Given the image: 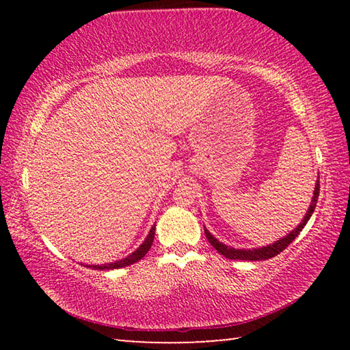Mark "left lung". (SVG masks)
<instances>
[{
  "label": "left lung",
  "instance_id": "1",
  "mask_svg": "<svg viewBox=\"0 0 350 350\" xmlns=\"http://www.w3.org/2000/svg\"><path fill=\"white\" fill-rule=\"evenodd\" d=\"M318 196H319V180H317V183H315V191H313L312 204L309 206V210H307V213H306L303 222H301L295 230H292V232H290L287 236H284V238H281L280 241L273 242L271 245L260 247V248H252V250H248V248H247V250H242V248H233V247H228V245L222 244V242H219L206 228H205V236H206V239H208L210 244L216 248L217 253L224 254V256L227 259H241V260H265V259H270V258L276 256V254H280L284 250V248L288 247V244H292L293 239L299 234L301 230L304 228V225L307 224V221H309L310 216L313 215V211H315Z\"/></svg>",
  "mask_w": 350,
  "mask_h": 350
}]
</instances>
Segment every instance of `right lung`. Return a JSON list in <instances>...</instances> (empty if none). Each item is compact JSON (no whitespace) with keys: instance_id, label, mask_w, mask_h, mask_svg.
I'll use <instances>...</instances> for the list:
<instances>
[{"instance_id":"right-lung-1","label":"right lung","mask_w":350,"mask_h":350,"mask_svg":"<svg viewBox=\"0 0 350 350\" xmlns=\"http://www.w3.org/2000/svg\"><path fill=\"white\" fill-rule=\"evenodd\" d=\"M154 232H156V227H151L150 233H148L146 239L144 241V244H142L137 250L133 252L129 256L123 258L120 260H116V262H109V264H102V265H86V267L90 269H94V270H112V269H122V267H128V265H131L134 262H137V260H140L142 258L145 256V254L148 253V250H150L151 245H152V241H154Z\"/></svg>"}]
</instances>
